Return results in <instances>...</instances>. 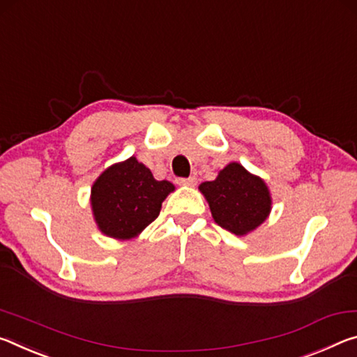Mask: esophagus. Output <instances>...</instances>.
I'll list each match as a JSON object with an SVG mask.
<instances>
[{
	"mask_svg": "<svg viewBox=\"0 0 357 357\" xmlns=\"http://www.w3.org/2000/svg\"><path fill=\"white\" fill-rule=\"evenodd\" d=\"M196 177H188V178H178V183H183V185H188V186H195L196 185Z\"/></svg>",
	"mask_w": 357,
	"mask_h": 357,
	"instance_id": "1",
	"label": "esophagus"
}]
</instances>
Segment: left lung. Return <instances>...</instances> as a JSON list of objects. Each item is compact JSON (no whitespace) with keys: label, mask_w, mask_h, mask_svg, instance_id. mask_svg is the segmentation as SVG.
Listing matches in <instances>:
<instances>
[{"label":"left lung","mask_w":357,"mask_h":357,"mask_svg":"<svg viewBox=\"0 0 357 357\" xmlns=\"http://www.w3.org/2000/svg\"><path fill=\"white\" fill-rule=\"evenodd\" d=\"M199 190L208 202L215 223L236 236H245L264 223L272 208L264 180L238 162H229L212 182Z\"/></svg>","instance_id":"1"}]
</instances>
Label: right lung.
Here are the masks:
<instances>
[{
	"instance_id": "1",
	"label": "right lung",
	"mask_w": 357,
	"mask_h": 357,
	"mask_svg": "<svg viewBox=\"0 0 357 357\" xmlns=\"http://www.w3.org/2000/svg\"><path fill=\"white\" fill-rule=\"evenodd\" d=\"M175 186L155 180L131 156L107 167L91 186V210L99 231L119 241L139 236L160 215L161 204Z\"/></svg>"
}]
</instances>
